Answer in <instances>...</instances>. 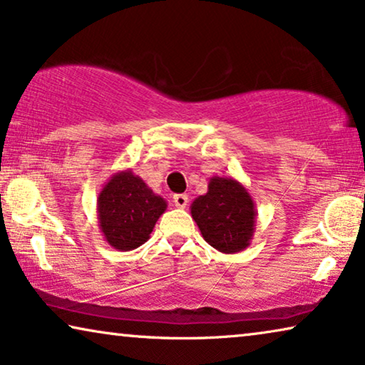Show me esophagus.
I'll use <instances>...</instances> for the list:
<instances>
[{"label":"esophagus","mask_w":365,"mask_h":365,"mask_svg":"<svg viewBox=\"0 0 365 365\" xmlns=\"http://www.w3.org/2000/svg\"><path fill=\"white\" fill-rule=\"evenodd\" d=\"M173 202H174V205H176V207L184 209V207H186V205H187V202H189L187 194H174Z\"/></svg>","instance_id":"1"}]
</instances>
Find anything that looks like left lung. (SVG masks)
<instances>
[{
	"label": "left lung",
	"mask_w": 365,
	"mask_h": 365,
	"mask_svg": "<svg viewBox=\"0 0 365 365\" xmlns=\"http://www.w3.org/2000/svg\"><path fill=\"white\" fill-rule=\"evenodd\" d=\"M191 215L204 240L222 253L245 250L253 239L255 202L234 178H210L207 192L192 200Z\"/></svg>",
	"instance_id": "8db88e82"
}]
</instances>
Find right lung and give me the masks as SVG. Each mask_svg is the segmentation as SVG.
Instances as JSON below:
<instances>
[{"label": "right lung", "mask_w": 365, "mask_h": 365, "mask_svg": "<svg viewBox=\"0 0 365 365\" xmlns=\"http://www.w3.org/2000/svg\"><path fill=\"white\" fill-rule=\"evenodd\" d=\"M168 202L131 170L115 173L97 197L98 227L115 250L130 252L150 239Z\"/></svg>", "instance_id": "obj_1"}]
</instances>
